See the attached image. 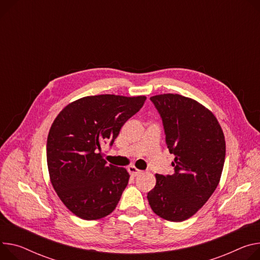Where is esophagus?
Returning <instances> with one entry per match:
<instances>
[{
    "label": "esophagus",
    "instance_id": "34e87169",
    "mask_svg": "<svg viewBox=\"0 0 260 260\" xmlns=\"http://www.w3.org/2000/svg\"><path fill=\"white\" fill-rule=\"evenodd\" d=\"M127 171L129 172V174L133 176V177H136V176H138L141 172V170H139V169H137L135 166H129L128 167V169H127Z\"/></svg>",
    "mask_w": 260,
    "mask_h": 260
}]
</instances>
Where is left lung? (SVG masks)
I'll list each match as a JSON object with an SVG mask.
<instances>
[{
	"instance_id": "left-lung-1",
	"label": "left lung",
	"mask_w": 260,
	"mask_h": 260,
	"mask_svg": "<svg viewBox=\"0 0 260 260\" xmlns=\"http://www.w3.org/2000/svg\"><path fill=\"white\" fill-rule=\"evenodd\" d=\"M150 101L175 157L174 173L155 174L156 184L147 199L158 217L181 222L195 215L219 184L225 161L224 134L214 114L194 100L169 93Z\"/></svg>"
}]
</instances>
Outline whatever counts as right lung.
<instances>
[{"label":"right lung","instance_id":"1","mask_svg":"<svg viewBox=\"0 0 260 260\" xmlns=\"http://www.w3.org/2000/svg\"><path fill=\"white\" fill-rule=\"evenodd\" d=\"M145 96H87L66 106L49 133L46 159L52 184L65 206L84 220L115 209L129 174L108 165L102 144L112 147L122 125L143 107Z\"/></svg>","mask_w":260,"mask_h":260}]
</instances>
